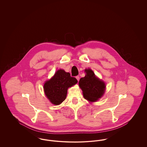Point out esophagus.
<instances>
[{
    "instance_id": "1",
    "label": "esophagus",
    "mask_w": 147,
    "mask_h": 147,
    "mask_svg": "<svg viewBox=\"0 0 147 147\" xmlns=\"http://www.w3.org/2000/svg\"><path fill=\"white\" fill-rule=\"evenodd\" d=\"M76 79H77L78 81H79V79H80V78H79V76H77V77H76Z\"/></svg>"
}]
</instances>
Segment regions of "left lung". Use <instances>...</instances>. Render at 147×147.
Wrapping results in <instances>:
<instances>
[{"mask_svg":"<svg viewBox=\"0 0 147 147\" xmlns=\"http://www.w3.org/2000/svg\"><path fill=\"white\" fill-rule=\"evenodd\" d=\"M85 72L86 75L80 78L79 85L83 91L84 98L89 102H95L105 93V82L96 77L91 69H86Z\"/></svg>","mask_w":147,"mask_h":147,"instance_id":"8db88e82","label":"left lung"}]
</instances>
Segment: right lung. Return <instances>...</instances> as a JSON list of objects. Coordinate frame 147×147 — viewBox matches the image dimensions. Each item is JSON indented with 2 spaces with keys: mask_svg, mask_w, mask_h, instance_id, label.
<instances>
[{
  "mask_svg": "<svg viewBox=\"0 0 147 147\" xmlns=\"http://www.w3.org/2000/svg\"><path fill=\"white\" fill-rule=\"evenodd\" d=\"M78 80L70 76V73L63 69H59L43 85L46 97L55 105L61 104L66 98L68 89L77 84Z\"/></svg>",
  "mask_w": 147,
  "mask_h": 147,
  "instance_id": "add662e5",
  "label": "right lung"
}]
</instances>
